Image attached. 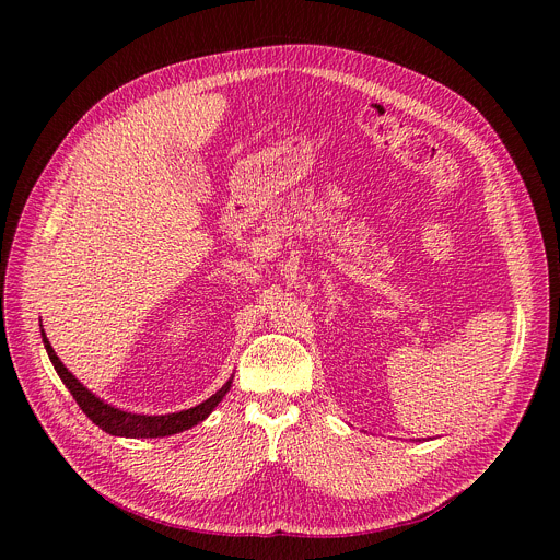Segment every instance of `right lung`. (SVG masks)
Instances as JSON below:
<instances>
[{
	"label": "right lung",
	"mask_w": 560,
	"mask_h": 560,
	"mask_svg": "<svg viewBox=\"0 0 560 560\" xmlns=\"http://www.w3.org/2000/svg\"><path fill=\"white\" fill-rule=\"evenodd\" d=\"M40 336L47 349V357L56 370V374L61 376V381L66 384V388L72 393V397L77 399L79 408L83 413L91 418L102 431L110 433V435H120V438H163V435H174L182 433L186 429H192L195 424L203 422L209 418L215 406L224 399V395L231 390L233 376H229L226 384L211 395L206 401L188 408V410H179V413H167V416H138V413H127V410L115 408L110 404H106L104 399L95 397L91 390H88L81 381L61 363V359L56 357L54 347L49 345L43 325H40Z\"/></svg>",
	"instance_id": "1"
}]
</instances>
